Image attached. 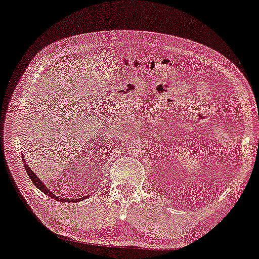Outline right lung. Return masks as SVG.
Here are the masks:
<instances>
[{"instance_id": "1", "label": "right lung", "mask_w": 259, "mask_h": 259, "mask_svg": "<svg viewBox=\"0 0 259 259\" xmlns=\"http://www.w3.org/2000/svg\"><path fill=\"white\" fill-rule=\"evenodd\" d=\"M23 163H24V166H25V170H26L27 175H29L30 180L32 181L33 184H34L35 186H37V188H38L39 190L42 191V192L45 193V194H47V196H49V197H51V198H54L55 200L67 201V202H68V201H71V202H73V201H74V202H75V201H81V200H83V199H84V197H82V198H79V199H62V198L60 199V198H59L58 196H55V194H54L53 192H51V191L49 190V188H46L45 184H44V183L41 182L40 178H38V177H37V175H35V174L33 172V171L30 169V166L26 164V163H25V158H24V157H23ZM85 198H87V197H85Z\"/></svg>"}]
</instances>
